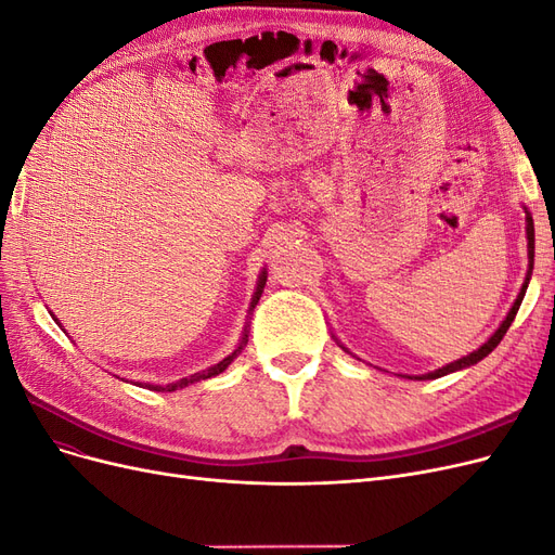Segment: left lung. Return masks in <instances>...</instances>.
Masks as SVG:
<instances>
[{"label": "left lung", "mask_w": 555, "mask_h": 555, "mask_svg": "<svg viewBox=\"0 0 555 555\" xmlns=\"http://www.w3.org/2000/svg\"><path fill=\"white\" fill-rule=\"evenodd\" d=\"M526 238H528V273H526V280H524V287H520V292H518V296H516V300H514V306L509 308V312H507V317L502 319V324L495 328V333L491 335L489 340H486L479 349H475V351H469L467 357H463V359H459V361H453V363H447V365H442V367H438V371H433V373H426V375H414V377H410V375H400V377H408V379H438V377H444V375H449V373H456V371H463V367H469V365H475V363H479L483 357H489L491 351L500 345V340L505 338V333H507V328L512 326V322H514V317H516V312H518V308H520V300H524V296H526V289H528V284H530V275H532V266H534V224H532V215L528 212V208H526ZM343 347V345H340ZM347 354H351V351L347 349V347H343Z\"/></svg>", "instance_id": "left-lung-1"}]
</instances>
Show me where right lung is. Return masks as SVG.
Wrapping results in <instances>:
<instances>
[{"label":"right lung","instance_id":"right-lung-1","mask_svg":"<svg viewBox=\"0 0 555 555\" xmlns=\"http://www.w3.org/2000/svg\"><path fill=\"white\" fill-rule=\"evenodd\" d=\"M266 278H268V273H266V268L263 271L259 273V280H257V289H255V296H251V304H249V310H247V322H245V328H243V335H241V340H238V347L231 351L229 357H224L220 363H215V365H210V367H206V371H198V373H194V375H190V377H182V379H178V382H171V384H145L150 391H178V389H184V386H190V384H196V382H201V379H210V377H215V375H220V373H224L227 367L231 365V361L236 359L241 351H243V347L247 345V328H249V314H251V310L257 308V304H259V298H261V292H263V287H266Z\"/></svg>","mask_w":555,"mask_h":555}]
</instances>
